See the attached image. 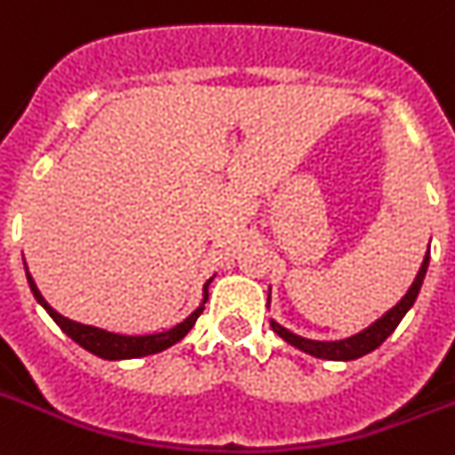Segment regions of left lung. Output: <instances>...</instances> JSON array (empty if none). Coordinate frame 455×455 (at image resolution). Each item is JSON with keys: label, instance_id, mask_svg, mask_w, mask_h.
Masks as SVG:
<instances>
[{"label": "left lung", "instance_id": "1", "mask_svg": "<svg viewBox=\"0 0 455 455\" xmlns=\"http://www.w3.org/2000/svg\"><path fill=\"white\" fill-rule=\"evenodd\" d=\"M427 262H430V246H427V255L423 258L421 269H419V274H416L414 283H411V286H409V291L404 292V298L400 299V302H397L393 309L386 311L384 316L377 318V321L371 323L370 328H365L363 332H358V335H354V337H347V339H337V341H318V339H307V337L295 335V332L286 330L283 325H279V323L274 321V318L269 321V325H272V330L281 337V339L288 341L291 347L304 351V354L314 355V358H323V360L363 358V355H367L370 351H374V348L381 347V344L388 339V335H393V330L400 325V321L404 318V314L411 309V304L416 302V298H419V291H421V286H423V279H426ZM267 307H269V299H267Z\"/></svg>", "mask_w": 455, "mask_h": 455}]
</instances>
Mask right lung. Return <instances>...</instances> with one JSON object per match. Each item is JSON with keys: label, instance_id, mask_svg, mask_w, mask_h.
<instances>
[{"label": "right lung", "instance_id": "add662e5", "mask_svg": "<svg viewBox=\"0 0 455 455\" xmlns=\"http://www.w3.org/2000/svg\"><path fill=\"white\" fill-rule=\"evenodd\" d=\"M28 269V267H25ZM28 274V283L29 291L34 292V298L36 302L48 311V316L52 321L58 323L60 330L69 335L71 339L76 341L78 347H84L85 351H90L92 355H100L104 360H127V358H141V355H151V354H160L164 348L174 347L176 341H181L183 337L193 330L195 321L200 316L202 311H204V302L209 298V283L213 281V276L204 283V295H202V304L197 309L190 314L183 323L174 325V328L164 330V332H156V335H139V337H130V335H118V332H107V330L95 328V325H84V323L71 321V318L62 316L58 311L52 309L51 304L44 299V295L39 292L36 283H34L32 274Z\"/></svg>", "mask_w": 455, "mask_h": 455}]
</instances>
